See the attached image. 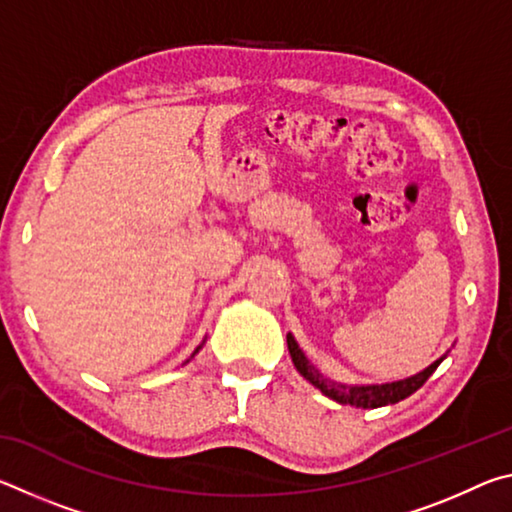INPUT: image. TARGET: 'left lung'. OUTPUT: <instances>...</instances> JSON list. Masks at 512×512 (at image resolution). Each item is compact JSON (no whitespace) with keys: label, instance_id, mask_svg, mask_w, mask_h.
Masks as SVG:
<instances>
[{"label":"left lung","instance_id":"left-lung-1","mask_svg":"<svg viewBox=\"0 0 512 512\" xmlns=\"http://www.w3.org/2000/svg\"><path fill=\"white\" fill-rule=\"evenodd\" d=\"M287 345H289V354L296 370L305 377L311 386H316L320 393L327 395L329 400L339 402V404H350L357 406V409H379V406H388V404H397L406 400V397L413 395L418 388L427 381L436 368L447 359L449 350L443 354V357L436 359L415 375L406 377V379H397V381H388V384H341V381H334L325 377L314 363H311L305 352L300 350V345L296 341V336L287 334Z\"/></svg>","mask_w":512,"mask_h":512}]
</instances>
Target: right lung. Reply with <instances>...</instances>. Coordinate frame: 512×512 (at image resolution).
<instances>
[{"instance_id": "obj_1", "label": "right lung", "mask_w": 512, "mask_h": 512, "mask_svg": "<svg viewBox=\"0 0 512 512\" xmlns=\"http://www.w3.org/2000/svg\"><path fill=\"white\" fill-rule=\"evenodd\" d=\"M203 343H205V341H203ZM203 343H201V345H198V348H196V350H194V354H196V352H198V350H201V348H203ZM194 354H192V357H194ZM192 357H189V359H192ZM189 359H187V361H185V363H189Z\"/></svg>"}]
</instances>
